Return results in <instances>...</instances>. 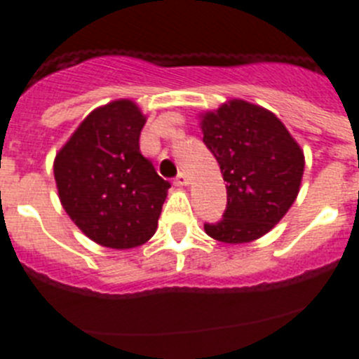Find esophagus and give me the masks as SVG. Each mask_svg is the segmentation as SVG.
Listing matches in <instances>:
<instances>
[{
  "label": "esophagus",
  "instance_id": "obj_1",
  "mask_svg": "<svg viewBox=\"0 0 359 359\" xmlns=\"http://www.w3.org/2000/svg\"><path fill=\"white\" fill-rule=\"evenodd\" d=\"M174 185L176 187H187L189 185V176L185 172H180L176 177H174Z\"/></svg>",
  "mask_w": 359,
  "mask_h": 359
}]
</instances>
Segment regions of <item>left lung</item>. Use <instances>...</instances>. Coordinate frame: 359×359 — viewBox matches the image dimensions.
I'll list each match as a JSON object with an SVG mask.
<instances>
[{
  "mask_svg": "<svg viewBox=\"0 0 359 359\" xmlns=\"http://www.w3.org/2000/svg\"><path fill=\"white\" fill-rule=\"evenodd\" d=\"M203 142L226 182V208L205 231L221 243H250L268 233L294 203L304 152L284 123L244 100H230L201 122Z\"/></svg>",
  "mask_w": 359,
  "mask_h": 359,
  "instance_id": "1",
  "label": "left lung"
}]
</instances>
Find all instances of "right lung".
<instances>
[{
	"mask_svg": "<svg viewBox=\"0 0 359 359\" xmlns=\"http://www.w3.org/2000/svg\"><path fill=\"white\" fill-rule=\"evenodd\" d=\"M144 123L145 116L131 100L98 107L53 163L66 214L91 241L107 248L147 243L170 189L140 152Z\"/></svg>",
	"mask_w": 359,
	"mask_h": 359,
	"instance_id": "right-lung-1",
	"label": "right lung"
}]
</instances>
